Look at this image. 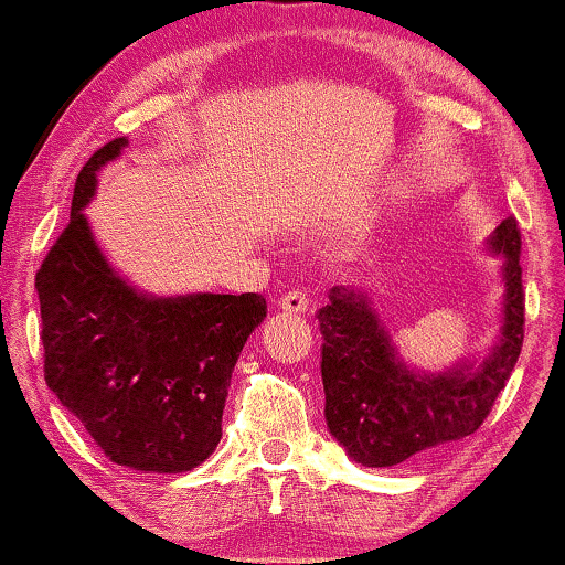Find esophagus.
<instances>
[{
	"label": "esophagus",
	"instance_id": "esophagus-1",
	"mask_svg": "<svg viewBox=\"0 0 565 565\" xmlns=\"http://www.w3.org/2000/svg\"><path fill=\"white\" fill-rule=\"evenodd\" d=\"M278 305H281L284 310H289V312H305L307 305H310V299H307L305 289H291L281 299H278Z\"/></svg>",
	"mask_w": 565,
	"mask_h": 565
}]
</instances>
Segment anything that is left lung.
<instances>
[{
  "label": "left lung",
  "mask_w": 565,
  "mask_h": 565,
  "mask_svg": "<svg viewBox=\"0 0 565 565\" xmlns=\"http://www.w3.org/2000/svg\"><path fill=\"white\" fill-rule=\"evenodd\" d=\"M505 255L503 333L480 367L417 375L396 360L388 333L365 295L331 289L316 312L320 323V375L328 430L362 467H394L480 430L509 383L524 344L521 230L509 216L490 237Z\"/></svg>",
  "instance_id": "8db88e82"
}]
</instances>
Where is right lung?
I'll list each match as a JSON object with an SVG mask.
<instances>
[{
    "mask_svg": "<svg viewBox=\"0 0 565 565\" xmlns=\"http://www.w3.org/2000/svg\"><path fill=\"white\" fill-rule=\"evenodd\" d=\"M127 146L117 138L85 161L73 216L35 274L44 375L114 463L190 472L216 451L226 394L266 297H146L114 274L83 216L96 171Z\"/></svg>",
    "mask_w": 565,
    "mask_h": 565,
    "instance_id": "obj_1",
    "label": "right lung"
}]
</instances>
